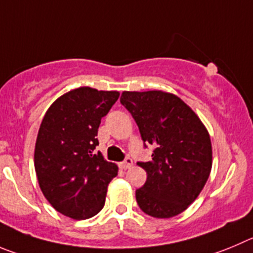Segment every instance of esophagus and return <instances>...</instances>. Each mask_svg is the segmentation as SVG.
I'll list each match as a JSON object with an SVG mask.
<instances>
[{
	"label": "esophagus",
	"mask_w": 253,
	"mask_h": 253,
	"mask_svg": "<svg viewBox=\"0 0 253 253\" xmlns=\"http://www.w3.org/2000/svg\"><path fill=\"white\" fill-rule=\"evenodd\" d=\"M120 166H121V169H129V167L133 166V161H132V159H129V157H126V159H125V161L120 164Z\"/></svg>",
	"instance_id": "obj_1"
}]
</instances>
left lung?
I'll return each mask as SVG.
<instances>
[{
	"mask_svg": "<svg viewBox=\"0 0 253 253\" xmlns=\"http://www.w3.org/2000/svg\"><path fill=\"white\" fill-rule=\"evenodd\" d=\"M121 103L137 124L152 160L138 162L147 180L136 190L145 213L169 218L185 211L209 180L212 146L198 116L176 94L164 91H124Z\"/></svg>",
	"mask_w": 253,
	"mask_h": 253,
	"instance_id": "1",
	"label": "left lung"
}]
</instances>
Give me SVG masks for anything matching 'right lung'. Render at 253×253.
I'll return each instance as SVG.
<instances>
[{
    "label": "right lung",
    "instance_id": "1",
    "mask_svg": "<svg viewBox=\"0 0 253 253\" xmlns=\"http://www.w3.org/2000/svg\"><path fill=\"white\" fill-rule=\"evenodd\" d=\"M120 92L80 87L49 106L35 147L40 188L51 206L73 219H86L105 206L107 186L119 167L93 153L101 119Z\"/></svg>",
    "mask_w": 253,
    "mask_h": 253
}]
</instances>
